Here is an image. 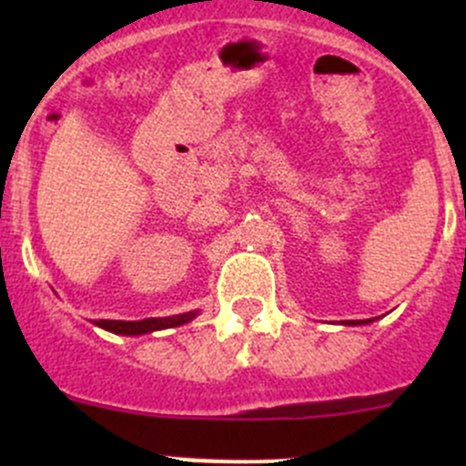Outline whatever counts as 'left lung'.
I'll return each instance as SVG.
<instances>
[{
	"instance_id": "1",
	"label": "left lung",
	"mask_w": 466,
	"mask_h": 466,
	"mask_svg": "<svg viewBox=\"0 0 466 466\" xmlns=\"http://www.w3.org/2000/svg\"><path fill=\"white\" fill-rule=\"evenodd\" d=\"M370 322V320H368ZM347 324H360V322H347Z\"/></svg>"
}]
</instances>
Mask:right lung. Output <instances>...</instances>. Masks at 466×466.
Listing matches in <instances>:
<instances>
[{
	"instance_id": "obj_1",
	"label": "right lung",
	"mask_w": 466,
	"mask_h": 466,
	"mask_svg": "<svg viewBox=\"0 0 466 466\" xmlns=\"http://www.w3.org/2000/svg\"><path fill=\"white\" fill-rule=\"evenodd\" d=\"M196 313H182V316L173 318H146V320L137 322H124V320H98V327L107 329L112 333H124V336H139V333L157 331V329L167 327H180V324L189 322Z\"/></svg>"
}]
</instances>
